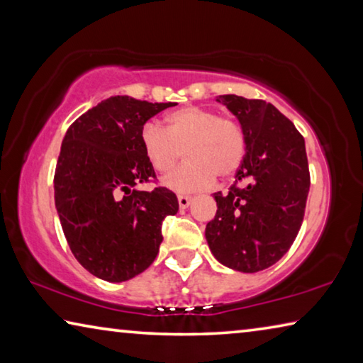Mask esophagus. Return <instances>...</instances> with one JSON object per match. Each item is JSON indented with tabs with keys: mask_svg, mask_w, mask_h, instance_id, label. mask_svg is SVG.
I'll use <instances>...</instances> for the list:
<instances>
[{
	"mask_svg": "<svg viewBox=\"0 0 363 363\" xmlns=\"http://www.w3.org/2000/svg\"><path fill=\"white\" fill-rule=\"evenodd\" d=\"M177 201H179L181 210H186V208H189L192 199H190V196H187V195H179V196H177Z\"/></svg>",
	"mask_w": 363,
	"mask_h": 363,
	"instance_id": "obj_1",
	"label": "esophagus"
}]
</instances>
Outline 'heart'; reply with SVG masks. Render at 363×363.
<instances>
[{
    "mask_svg": "<svg viewBox=\"0 0 363 363\" xmlns=\"http://www.w3.org/2000/svg\"><path fill=\"white\" fill-rule=\"evenodd\" d=\"M139 139L147 162L158 173L173 168L182 152L186 163L162 181L177 194L203 190L216 176L225 179L235 174L247 153V139L237 121L196 106L171 112L167 130L155 121H147Z\"/></svg>",
    "mask_w": 363,
    "mask_h": 363,
    "instance_id": "b5f03b06",
    "label": "heart"
}]
</instances>
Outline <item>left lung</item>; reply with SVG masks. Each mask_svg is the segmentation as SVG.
I'll return each mask as SVG.
<instances>
[{
  "mask_svg": "<svg viewBox=\"0 0 363 363\" xmlns=\"http://www.w3.org/2000/svg\"><path fill=\"white\" fill-rule=\"evenodd\" d=\"M240 123L247 153L205 237L225 267L253 274L274 266L296 238L311 187L304 138L272 104L218 96Z\"/></svg>",
  "mask_w": 363,
  "mask_h": 363,
  "instance_id": "8db88e82",
  "label": "left lung"
}]
</instances>
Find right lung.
Here are the masks:
<instances>
[{
  "mask_svg": "<svg viewBox=\"0 0 363 363\" xmlns=\"http://www.w3.org/2000/svg\"><path fill=\"white\" fill-rule=\"evenodd\" d=\"M173 106L112 96L65 133L54 174L56 210L73 256L97 279L120 284L144 272L158 255L163 219L179 210L168 189L139 190L155 177L140 130Z\"/></svg>",
  "mask_w": 363,
  "mask_h": 363,
  "instance_id": "obj_1",
  "label": "right lung"
}]
</instances>
